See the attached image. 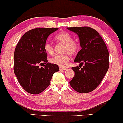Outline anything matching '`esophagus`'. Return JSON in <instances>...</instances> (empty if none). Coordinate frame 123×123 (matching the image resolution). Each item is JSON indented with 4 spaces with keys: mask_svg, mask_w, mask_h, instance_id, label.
Wrapping results in <instances>:
<instances>
[{
    "mask_svg": "<svg viewBox=\"0 0 123 123\" xmlns=\"http://www.w3.org/2000/svg\"><path fill=\"white\" fill-rule=\"evenodd\" d=\"M67 69L66 68H62V67H60V70H66Z\"/></svg>",
    "mask_w": 123,
    "mask_h": 123,
    "instance_id": "obj_1",
    "label": "esophagus"
}]
</instances>
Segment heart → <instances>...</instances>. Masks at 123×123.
Masks as SVG:
<instances>
[{
    "mask_svg": "<svg viewBox=\"0 0 123 123\" xmlns=\"http://www.w3.org/2000/svg\"><path fill=\"white\" fill-rule=\"evenodd\" d=\"M55 40L58 43L64 44L63 53H66L61 55H55L50 60V62L53 64H55L61 67H65L69 61V55L77 54L80 50V46L78 42L73 40L72 36L68 32L62 31L56 35ZM45 51L49 55H53L54 53V47L50 43H46L44 45Z\"/></svg>",
    "mask_w": 123,
    "mask_h": 123,
    "instance_id": "heart-1",
    "label": "heart"
}]
</instances>
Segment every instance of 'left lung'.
<instances>
[{
    "label": "left lung",
    "mask_w": 123,
    "mask_h": 123,
    "mask_svg": "<svg viewBox=\"0 0 123 123\" xmlns=\"http://www.w3.org/2000/svg\"><path fill=\"white\" fill-rule=\"evenodd\" d=\"M67 29L78 35L81 47L74 61L80 66L72 68L75 74L70 85L78 92H91L99 85L109 69L108 49L102 37L93 28L82 26ZM83 64L84 66L80 68Z\"/></svg>",
    "instance_id": "1"
}]
</instances>
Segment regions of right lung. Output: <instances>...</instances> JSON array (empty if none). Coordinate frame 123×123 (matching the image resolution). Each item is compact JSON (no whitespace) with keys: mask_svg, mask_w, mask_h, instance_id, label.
Instances as JSON below:
<instances>
[{"mask_svg":"<svg viewBox=\"0 0 123 123\" xmlns=\"http://www.w3.org/2000/svg\"><path fill=\"white\" fill-rule=\"evenodd\" d=\"M58 28H40L25 33L17 45L14 55V72L26 92L38 94L50 85L58 66L48 62L44 45L47 37ZM44 63V67L39 65Z\"/></svg>","mask_w":123,"mask_h":123,"instance_id":"1","label":"right lung"}]
</instances>
